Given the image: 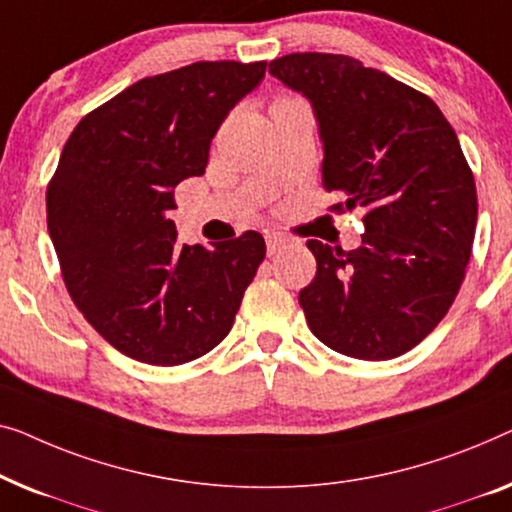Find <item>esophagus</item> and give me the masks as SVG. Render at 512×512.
I'll return each instance as SVG.
<instances>
[{
	"mask_svg": "<svg viewBox=\"0 0 512 512\" xmlns=\"http://www.w3.org/2000/svg\"><path fill=\"white\" fill-rule=\"evenodd\" d=\"M285 243H287L285 236H280V234H266V253L276 255L278 250L285 246Z\"/></svg>",
	"mask_w": 512,
	"mask_h": 512,
	"instance_id": "esophagus-1",
	"label": "esophagus"
}]
</instances>
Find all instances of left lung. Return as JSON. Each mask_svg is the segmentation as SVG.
<instances>
[{
  "label": "left lung",
  "mask_w": 512,
  "mask_h": 512,
  "mask_svg": "<svg viewBox=\"0 0 512 512\" xmlns=\"http://www.w3.org/2000/svg\"><path fill=\"white\" fill-rule=\"evenodd\" d=\"M269 71L311 99L322 187L348 197L331 208L366 211L357 250L306 243L308 327L341 355L399 357L445 318L471 259L478 194L455 129L424 92L355 57L292 53Z\"/></svg>",
  "instance_id": "obj_1"
}]
</instances>
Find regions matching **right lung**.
<instances>
[{"instance_id":"right-lung-1","label":"right lung","mask_w":512,"mask_h":512,"mask_svg":"<svg viewBox=\"0 0 512 512\" xmlns=\"http://www.w3.org/2000/svg\"><path fill=\"white\" fill-rule=\"evenodd\" d=\"M266 62H194L129 85L78 122L46 190L69 297L122 355L178 366L234 325L266 246L262 234L178 241L174 187L204 174L227 113Z\"/></svg>"}]
</instances>
